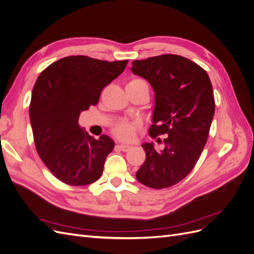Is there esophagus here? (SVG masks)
<instances>
[{"instance_id": "esophagus-1", "label": "esophagus", "mask_w": 254, "mask_h": 254, "mask_svg": "<svg viewBox=\"0 0 254 254\" xmlns=\"http://www.w3.org/2000/svg\"><path fill=\"white\" fill-rule=\"evenodd\" d=\"M118 148H120L123 151H128L129 149H131V146L126 145V144H121V145H118Z\"/></svg>"}]
</instances>
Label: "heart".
I'll return each mask as SVG.
<instances>
[{
    "label": "heart",
    "instance_id": "obj_1",
    "mask_svg": "<svg viewBox=\"0 0 254 254\" xmlns=\"http://www.w3.org/2000/svg\"><path fill=\"white\" fill-rule=\"evenodd\" d=\"M133 83L146 84V82L144 80L139 79V78H134L128 82V84H133ZM137 128H139V125H137L136 123L121 121L113 127V133L115 136L119 137L120 140L132 141L134 139L136 131H137Z\"/></svg>",
    "mask_w": 254,
    "mask_h": 254
}]
</instances>
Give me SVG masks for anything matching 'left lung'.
<instances>
[{"instance_id":"1","label":"left lung","mask_w":254,"mask_h":254,"mask_svg":"<svg viewBox=\"0 0 254 254\" xmlns=\"http://www.w3.org/2000/svg\"><path fill=\"white\" fill-rule=\"evenodd\" d=\"M131 71L155 91L149 135H168L160 152L153 143L142 145L146 159L136 179L151 189L170 188L191 172L207 141L215 112L212 83L200 65L173 54L134 60Z\"/></svg>"}]
</instances>
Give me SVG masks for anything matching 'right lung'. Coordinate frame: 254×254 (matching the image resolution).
I'll return each instance as SVG.
<instances>
[{
    "label": "right lung",
    "mask_w": 254,
    "mask_h": 254,
    "mask_svg": "<svg viewBox=\"0 0 254 254\" xmlns=\"http://www.w3.org/2000/svg\"><path fill=\"white\" fill-rule=\"evenodd\" d=\"M127 64L68 56L37 78L29 105L34 141L43 163L61 182L80 187L101 178L114 142L106 134L95 140L79 127L78 118L98 103L103 89Z\"/></svg>",
    "instance_id": "add662e5"
}]
</instances>
